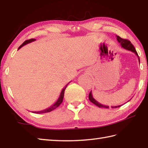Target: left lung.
Returning a JSON list of instances; mask_svg holds the SVG:
<instances>
[{
	"label": "left lung",
	"mask_w": 148,
	"mask_h": 148,
	"mask_svg": "<svg viewBox=\"0 0 148 148\" xmlns=\"http://www.w3.org/2000/svg\"><path fill=\"white\" fill-rule=\"evenodd\" d=\"M116 38H117V42H118L120 44V45H121L123 48H124V49H127V50H129V51H131L132 52V53H134L135 55H136V56L138 57V61L140 62V58H139V57H138V55L137 52L136 51V49H135L133 45L131 44V42H130L129 40H128L121 38V37H119V36H117V35L116 36ZM89 101L92 102V103H93L94 104H95V105H96V106H97L99 107V108H109V106H106V105L102 104L100 103V102H99L98 101H97L96 100H95L93 98V97H92V92L91 91L90 92V93L89 94ZM129 101H131V99H130ZM122 105H119V106H111V108H116L120 107L121 106H122Z\"/></svg>",
	"instance_id": "left-lung-1"
}]
</instances>
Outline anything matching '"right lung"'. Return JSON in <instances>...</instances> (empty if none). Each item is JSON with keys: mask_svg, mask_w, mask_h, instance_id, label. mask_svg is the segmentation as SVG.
<instances>
[{"mask_svg": "<svg viewBox=\"0 0 148 148\" xmlns=\"http://www.w3.org/2000/svg\"><path fill=\"white\" fill-rule=\"evenodd\" d=\"M35 40H36V39L32 38V39L28 40L25 41V42H23V43L21 45V46H20L19 47L18 49H19L20 48H21V47L24 46L25 45H26V44H29V43H31V42H34V41H35ZM70 82H69V83H70ZM68 84H66V86H65V87H64V88L62 89V91H61V94H60L58 99L57 100V101H56V102H55V103H54L53 105H51V106L49 107V108H46V109L43 110H41V111H38V112H32V113H35V114H44V113H47V112H51V111H53V110L56 109L58 107V106H59V105L62 103V100H63V97H64V90H65V89L66 88V87H67V86H68Z\"/></svg>", "mask_w": 148, "mask_h": 148, "instance_id": "obj_1", "label": "right lung"}]
</instances>
